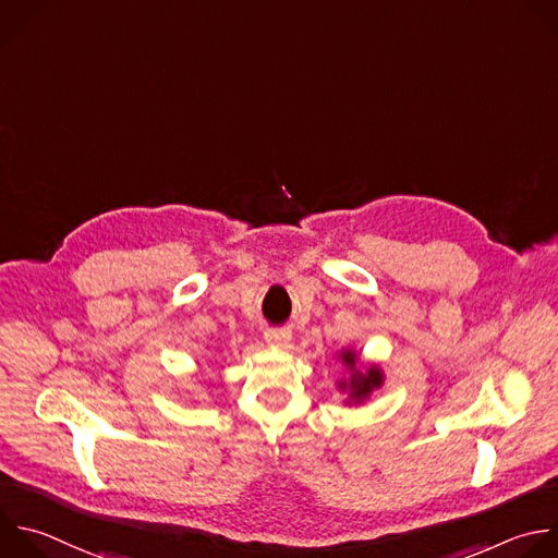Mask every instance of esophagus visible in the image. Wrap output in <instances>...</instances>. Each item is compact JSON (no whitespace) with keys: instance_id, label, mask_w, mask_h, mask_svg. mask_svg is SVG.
Here are the masks:
<instances>
[{"instance_id":"1","label":"esophagus","mask_w":558,"mask_h":558,"mask_svg":"<svg viewBox=\"0 0 558 558\" xmlns=\"http://www.w3.org/2000/svg\"><path fill=\"white\" fill-rule=\"evenodd\" d=\"M265 341L274 348H287L291 343V332L284 328H269L265 332Z\"/></svg>"}]
</instances>
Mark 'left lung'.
Instances as JSON below:
<instances>
[{
	"instance_id": "obj_1",
	"label": "left lung",
	"mask_w": 558,
	"mask_h": 558,
	"mask_svg": "<svg viewBox=\"0 0 558 558\" xmlns=\"http://www.w3.org/2000/svg\"><path fill=\"white\" fill-rule=\"evenodd\" d=\"M337 359L345 365L348 369V377L337 381V390L348 392L345 403L348 405H361L363 401L369 399L375 390H379L386 381L384 369L377 363H369V365H361L359 354L352 348H345L337 354Z\"/></svg>"
}]
</instances>
